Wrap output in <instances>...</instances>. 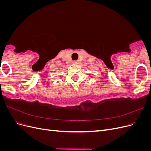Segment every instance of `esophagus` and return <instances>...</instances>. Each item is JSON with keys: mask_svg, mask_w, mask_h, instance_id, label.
<instances>
[{"mask_svg": "<svg viewBox=\"0 0 151 151\" xmlns=\"http://www.w3.org/2000/svg\"><path fill=\"white\" fill-rule=\"evenodd\" d=\"M73 63H76V64H77V63H79V60H75V61L73 62Z\"/></svg>", "mask_w": 151, "mask_h": 151, "instance_id": "obj_1", "label": "esophagus"}]
</instances>
